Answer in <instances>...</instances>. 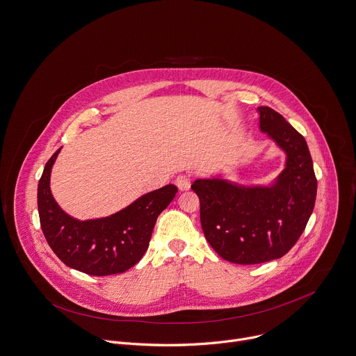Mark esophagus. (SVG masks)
I'll use <instances>...</instances> for the list:
<instances>
[{
  "label": "esophagus",
  "mask_w": 356,
  "mask_h": 356,
  "mask_svg": "<svg viewBox=\"0 0 356 356\" xmlns=\"http://www.w3.org/2000/svg\"><path fill=\"white\" fill-rule=\"evenodd\" d=\"M175 184L179 188V191H186L191 186V177L186 175V174H181V175L177 177Z\"/></svg>",
  "instance_id": "34e87169"
}]
</instances>
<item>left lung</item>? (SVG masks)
Here are the masks:
<instances>
[{
	"label": "left lung",
	"mask_w": 356,
	"mask_h": 356,
	"mask_svg": "<svg viewBox=\"0 0 356 356\" xmlns=\"http://www.w3.org/2000/svg\"><path fill=\"white\" fill-rule=\"evenodd\" d=\"M260 130L287 154L286 168L271 186H241L225 179H196L207 241L225 260L257 264L283 257L300 239L312 213L317 178L304 137L264 106Z\"/></svg>",
	"instance_id": "obj_1"
}]
</instances>
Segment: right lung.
<instances>
[{
	"instance_id": "1",
	"label": "right lung",
	"mask_w": 356,
	"mask_h": 356,
	"mask_svg": "<svg viewBox=\"0 0 356 356\" xmlns=\"http://www.w3.org/2000/svg\"><path fill=\"white\" fill-rule=\"evenodd\" d=\"M60 149L47 163L38 184V212L45 239L69 267L90 275L124 273L148 249L156 218L175 198L172 184L148 192L123 211L102 219L77 220L55 202L51 170Z\"/></svg>"
}]
</instances>
